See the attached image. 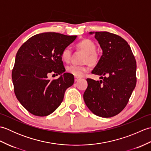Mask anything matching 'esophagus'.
Segmentation results:
<instances>
[{
	"instance_id": "obj_1",
	"label": "esophagus",
	"mask_w": 151,
	"mask_h": 151,
	"mask_svg": "<svg viewBox=\"0 0 151 151\" xmlns=\"http://www.w3.org/2000/svg\"><path fill=\"white\" fill-rule=\"evenodd\" d=\"M81 79V78H79V77H76V76H75V82H77L78 80H80Z\"/></svg>"
}]
</instances>
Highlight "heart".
I'll return each mask as SVG.
<instances>
[{
    "label": "heart",
    "instance_id": "obj_1",
    "mask_svg": "<svg viewBox=\"0 0 151 151\" xmlns=\"http://www.w3.org/2000/svg\"><path fill=\"white\" fill-rule=\"evenodd\" d=\"M76 47L79 50L85 53L83 58V62L88 63L91 67H95L98 64L100 58L98 53L96 52V45L90 40L85 39L80 41L76 45ZM72 56V50L70 48L67 47L63 50L61 56L62 59L65 62H69ZM87 63L84 65H68L66 68V71L76 77H81L84 74L88 71Z\"/></svg>",
    "mask_w": 151,
    "mask_h": 151
}]
</instances>
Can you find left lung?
Segmentation results:
<instances>
[{
    "instance_id": "left-lung-1",
    "label": "left lung",
    "mask_w": 151,
    "mask_h": 151,
    "mask_svg": "<svg viewBox=\"0 0 151 151\" xmlns=\"http://www.w3.org/2000/svg\"><path fill=\"white\" fill-rule=\"evenodd\" d=\"M95 34L102 55L92 73L100 81L88 78L84 100L95 115L111 117L126 106L136 84V62L129 45L123 38L108 32H90Z\"/></svg>"
}]
</instances>
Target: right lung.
<instances>
[{"label": "right lung", "mask_w": 151, "mask_h": 151, "mask_svg": "<svg viewBox=\"0 0 151 151\" xmlns=\"http://www.w3.org/2000/svg\"><path fill=\"white\" fill-rule=\"evenodd\" d=\"M76 37L56 32L38 34L19 48L12 81L16 97L32 114L43 117L52 114L62 103L66 89L73 84L74 76L65 73L61 54ZM51 72L60 76L51 81L47 79Z\"/></svg>", "instance_id": "1"}]
</instances>
